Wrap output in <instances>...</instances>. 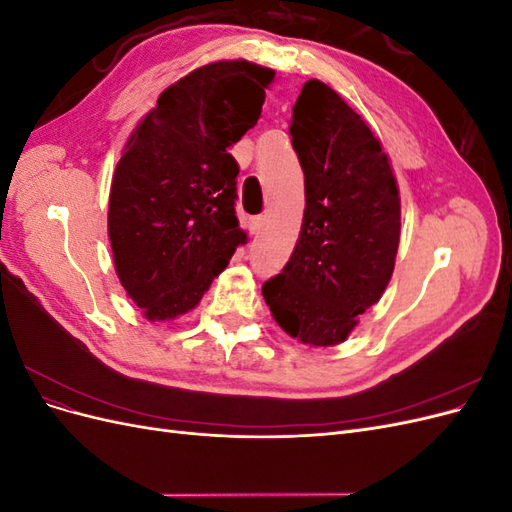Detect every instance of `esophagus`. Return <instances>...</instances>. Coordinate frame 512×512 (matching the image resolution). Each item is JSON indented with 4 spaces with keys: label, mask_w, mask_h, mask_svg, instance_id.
<instances>
[{
    "label": "esophagus",
    "mask_w": 512,
    "mask_h": 512,
    "mask_svg": "<svg viewBox=\"0 0 512 512\" xmlns=\"http://www.w3.org/2000/svg\"><path fill=\"white\" fill-rule=\"evenodd\" d=\"M262 226H265V218H262V215H256V218H250V222H247V230H250L252 235L260 232Z\"/></svg>",
    "instance_id": "obj_1"
}]
</instances>
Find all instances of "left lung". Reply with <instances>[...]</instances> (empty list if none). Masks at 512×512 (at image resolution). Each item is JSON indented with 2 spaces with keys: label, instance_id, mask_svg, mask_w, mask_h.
<instances>
[{
  "label": "left lung",
  "instance_id": "obj_1",
  "mask_svg": "<svg viewBox=\"0 0 512 512\" xmlns=\"http://www.w3.org/2000/svg\"><path fill=\"white\" fill-rule=\"evenodd\" d=\"M305 211L286 267L262 286L273 320L301 344L337 346L380 301L401 232L397 179L363 117L318 79L292 106Z\"/></svg>",
  "mask_w": 512,
  "mask_h": 512
}]
</instances>
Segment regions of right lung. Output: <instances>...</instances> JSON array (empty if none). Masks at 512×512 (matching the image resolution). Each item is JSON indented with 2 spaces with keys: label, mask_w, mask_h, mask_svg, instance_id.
<instances>
[{
  "label": "right lung",
  "mask_w": 512,
  "mask_h": 512,
  "mask_svg": "<svg viewBox=\"0 0 512 512\" xmlns=\"http://www.w3.org/2000/svg\"><path fill=\"white\" fill-rule=\"evenodd\" d=\"M273 79L247 59L200 66L162 91L123 145L108 239L119 282L147 320L188 314L247 241L228 149L256 126Z\"/></svg>",
  "instance_id": "add662e5"
}]
</instances>
